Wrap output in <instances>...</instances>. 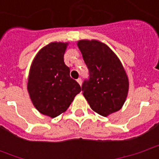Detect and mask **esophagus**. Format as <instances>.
Wrapping results in <instances>:
<instances>
[{
    "label": "esophagus",
    "mask_w": 159,
    "mask_h": 159,
    "mask_svg": "<svg viewBox=\"0 0 159 159\" xmlns=\"http://www.w3.org/2000/svg\"><path fill=\"white\" fill-rule=\"evenodd\" d=\"M76 81H77V83H79L80 85H82V78H80V77H79V78L76 80Z\"/></svg>",
    "instance_id": "esophagus-1"
}]
</instances>
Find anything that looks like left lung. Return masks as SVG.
Listing matches in <instances>:
<instances>
[{
  "instance_id": "left-lung-1",
  "label": "left lung",
  "mask_w": 159,
  "mask_h": 159,
  "mask_svg": "<svg viewBox=\"0 0 159 159\" xmlns=\"http://www.w3.org/2000/svg\"><path fill=\"white\" fill-rule=\"evenodd\" d=\"M77 46L89 69L82 91L90 107L104 117L119 111L126 100L129 81L117 55L94 40H82Z\"/></svg>"
}]
</instances>
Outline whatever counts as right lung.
Wrapping results in <instances>:
<instances>
[{"mask_svg":"<svg viewBox=\"0 0 159 159\" xmlns=\"http://www.w3.org/2000/svg\"><path fill=\"white\" fill-rule=\"evenodd\" d=\"M67 43L52 42L40 50L33 60L29 81L30 96L40 112L56 117L67 110L81 87L70 76L64 62Z\"/></svg>","mask_w":159,"mask_h":159,"instance_id":"1","label":"right lung"}]
</instances>
